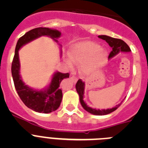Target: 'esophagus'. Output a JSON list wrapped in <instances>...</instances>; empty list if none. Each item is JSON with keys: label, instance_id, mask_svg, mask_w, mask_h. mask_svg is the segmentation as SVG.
Instances as JSON below:
<instances>
[{"label": "esophagus", "instance_id": "1", "mask_svg": "<svg viewBox=\"0 0 148 148\" xmlns=\"http://www.w3.org/2000/svg\"><path fill=\"white\" fill-rule=\"evenodd\" d=\"M71 80L73 81V82H74V83H76L77 78H76V77H75V76H72L71 77Z\"/></svg>", "mask_w": 148, "mask_h": 148}]
</instances>
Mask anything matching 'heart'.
Here are the masks:
<instances>
[{"mask_svg":"<svg viewBox=\"0 0 148 148\" xmlns=\"http://www.w3.org/2000/svg\"><path fill=\"white\" fill-rule=\"evenodd\" d=\"M71 57L80 65V72L84 75H90L96 73L105 64L108 52L96 43L86 41L73 46L70 49ZM68 64H72L70 59Z\"/></svg>","mask_w":148,"mask_h":148,"instance_id":"1","label":"heart"}]
</instances>
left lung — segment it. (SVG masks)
<instances>
[{
  "instance_id": "1",
  "label": "left lung",
  "mask_w": 148,
  "mask_h": 148,
  "mask_svg": "<svg viewBox=\"0 0 148 148\" xmlns=\"http://www.w3.org/2000/svg\"><path fill=\"white\" fill-rule=\"evenodd\" d=\"M99 38L102 40H104L106 42L109 44V46L112 48L113 50L111 51V53H110L109 59L113 58L115 56L119 53L120 52H123V53H130V49L129 47V46L124 41V40H121V39L114 38L110 37L108 35H99ZM75 88H76V91L78 92V95H79V100H80V103L83 108L87 111L88 113H91L92 115H96V116H104V115L109 114V113H112L113 111L116 110L117 108L121 105V101L120 104H117L115 106L114 108H112L110 109H95V108H92L89 107L87 104V103L84 101V88H85V84L84 82H82L81 79L77 82L76 84H75Z\"/></svg>"
}]
</instances>
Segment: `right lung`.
Segmentation results:
<instances>
[{"mask_svg": "<svg viewBox=\"0 0 148 148\" xmlns=\"http://www.w3.org/2000/svg\"><path fill=\"white\" fill-rule=\"evenodd\" d=\"M61 32L57 29L38 27L30 30L19 38L15 47V56L12 63V75L15 87L19 97L27 108L41 113H49L59 108L62 100V90L59 88L60 84L64 78H69V73L56 71L53 74L51 82L47 87L42 90H35L26 85L20 74L21 64L18 51L23 46L41 36H48L58 43L57 39L61 37ZM60 56L62 50L60 45Z\"/></svg>", "mask_w": 148, "mask_h": 148, "instance_id": "right-lung-1", "label": "right lung"}]
</instances>
